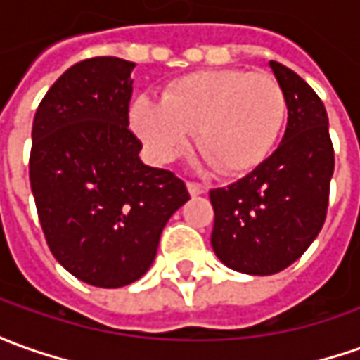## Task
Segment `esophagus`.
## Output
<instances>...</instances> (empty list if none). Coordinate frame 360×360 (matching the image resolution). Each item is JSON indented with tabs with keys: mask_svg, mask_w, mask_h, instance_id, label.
Instances as JSON below:
<instances>
[{
	"mask_svg": "<svg viewBox=\"0 0 360 360\" xmlns=\"http://www.w3.org/2000/svg\"><path fill=\"white\" fill-rule=\"evenodd\" d=\"M186 188L190 196H200V194H206V190H208L204 184H196V182H188Z\"/></svg>",
	"mask_w": 360,
	"mask_h": 360,
	"instance_id": "1",
	"label": "esophagus"
}]
</instances>
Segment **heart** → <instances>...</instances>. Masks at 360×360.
I'll use <instances>...</instances> for the list:
<instances>
[{"instance_id":"1","label":"heart","mask_w":360,"mask_h":360,"mask_svg":"<svg viewBox=\"0 0 360 360\" xmlns=\"http://www.w3.org/2000/svg\"><path fill=\"white\" fill-rule=\"evenodd\" d=\"M286 118V96L269 74L202 70L174 79L162 102L138 96L130 124L148 154L176 158L194 142L218 172L244 174L269 158Z\"/></svg>"}]
</instances>
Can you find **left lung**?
<instances>
[{
    "label": "left lung",
    "instance_id": "obj_1",
    "mask_svg": "<svg viewBox=\"0 0 360 360\" xmlns=\"http://www.w3.org/2000/svg\"><path fill=\"white\" fill-rule=\"evenodd\" d=\"M269 68L286 96L283 142L238 182L210 190L216 256L252 276L281 272L304 255L325 224L335 170L325 104L286 65Z\"/></svg>",
    "mask_w": 360,
    "mask_h": 360
}]
</instances>
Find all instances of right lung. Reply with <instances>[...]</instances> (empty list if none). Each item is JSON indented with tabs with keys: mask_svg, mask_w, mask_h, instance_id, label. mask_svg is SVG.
<instances>
[{
	"mask_svg": "<svg viewBox=\"0 0 360 360\" xmlns=\"http://www.w3.org/2000/svg\"><path fill=\"white\" fill-rule=\"evenodd\" d=\"M134 68L120 58L72 65L32 128L30 182L49 250L100 288L142 278L166 222L190 200L180 178L138 156L142 144L128 128Z\"/></svg>",
	"mask_w": 360,
	"mask_h": 360,
	"instance_id": "1",
	"label": "right lung"
}]
</instances>
